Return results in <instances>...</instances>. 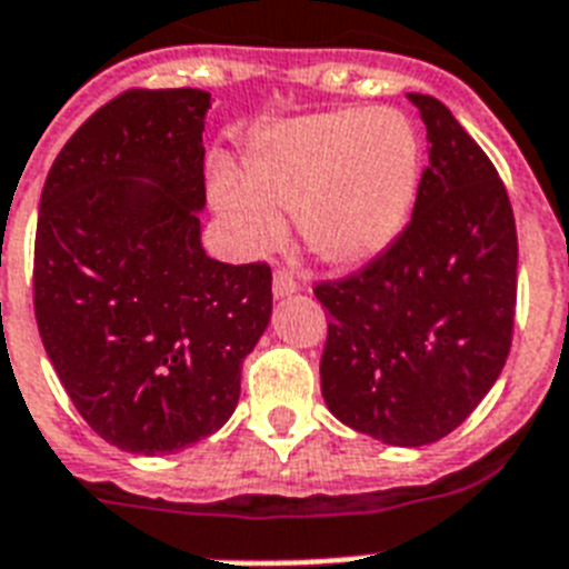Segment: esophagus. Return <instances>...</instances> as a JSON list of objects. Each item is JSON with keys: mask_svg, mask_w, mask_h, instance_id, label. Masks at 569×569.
<instances>
[{"mask_svg": "<svg viewBox=\"0 0 569 569\" xmlns=\"http://www.w3.org/2000/svg\"><path fill=\"white\" fill-rule=\"evenodd\" d=\"M299 290V281H296V276L290 273V270H284V267H279L273 273V293L276 296H290Z\"/></svg>", "mask_w": 569, "mask_h": 569, "instance_id": "obj_1", "label": "esophagus"}]
</instances>
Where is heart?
I'll return each instance as SVG.
<instances>
[{
    "mask_svg": "<svg viewBox=\"0 0 569 569\" xmlns=\"http://www.w3.org/2000/svg\"><path fill=\"white\" fill-rule=\"evenodd\" d=\"M419 180L421 136L403 112L340 110L264 130L247 153V186L223 177L214 200L252 247L279 241L284 209L313 256L355 267L401 234Z\"/></svg>",
    "mask_w": 569,
    "mask_h": 569,
    "instance_id": "b5f03b06",
    "label": "heart"
}]
</instances>
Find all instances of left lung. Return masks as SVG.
Listing matches in <instances>:
<instances>
[{
  "label": "left lung",
  "instance_id": "left-lung-1",
  "mask_svg": "<svg viewBox=\"0 0 569 569\" xmlns=\"http://www.w3.org/2000/svg\"><path fill=\"white\" fill-rule=\"evenodd\" d=\"M427 127L410 223L363 270L317 281L328 311L319 383L358 433L419 448L457 430L509 358L518 229L486 150L433 96H407Z\"/></svg>",
  "mask_w": 569,
  "mask_h": 569
}]
</instances>
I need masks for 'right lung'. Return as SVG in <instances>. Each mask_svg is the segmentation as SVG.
<instances>
[{
  "label": "right lung",
  "mask_w": 569,
  "mask_h": 569,
  "mask_svg": "<svg viewBox=\"0 0 569 569\" xmlns=\"http://www.w3.org/2000/svg\"><path fill=\"white\" fill-rule=\"evenodd\" d=\"M203 89H127L54 159L34 317L66 396L104 442L177 453L227 425L273 311L267 261L206 256Z\"/></svg>",
  "instance_id": "add662e5"
}]
</instances>
